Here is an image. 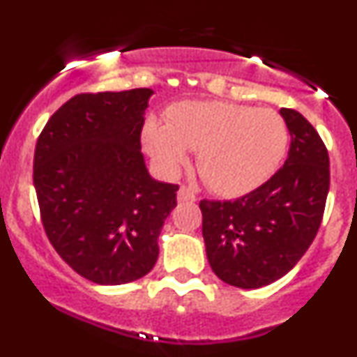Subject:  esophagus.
I'll list each match as a JSON object with an SVG mask.
<instances>
[{
	"instance_id": "1",
	"label": "esophagus",
	"mask_w": 357,
	"mask_h": 357,
	"mask_svg": "<svg viewBox=\"0 0 357 357\" xmlns=\"http://www.w3.org/2000/svg\"><path fill=\"white\" fill-rule=\"evenodd\" d=\"M195 200H197V195L190 188H186V186H181V188L178 190V202H179V204H188V202H195Z\"/></svg>"
}]
</instances>
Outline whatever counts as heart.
Masks as SVG:
<instances>
[{
  "label": "heart",
  "mask_w": 357,
  "mask_h": 357,
  "mask_svg": "<svg viewBox=\"0 0 357 357\" xmlns=\"http://www.w3.org/2000/svg\"><path fill=\"white\" fill-rule=\"evenodd\" d=\"M143 145L160 171L174 174L199 152L197 165L208 188L242 197L264 185L289 149V128L278 112L229 102H183L167 124L149 119Z\"/></svg>",
  "instance_id": "heart-1"
}]
</instances>
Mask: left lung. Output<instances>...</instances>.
I'll use <instances>...</instances> for the list:
<instances>
[{"label":"left lung","mask_w":357,"mask_h":357,"mask_svg":"<svg viewBox=\"0 0 357 357\" xmlns=\"http://www.w3.org/2000/svg\"><path fill=\"white\" fill-rule=\"evenodd\" d=\"M280 114L290 132L283 167L245 197L200 202L208 264L238 289H261L297 264L318 233L328 197L325 143L298 112Z\"/></svg>","instance_id":"1"}]
</instances>
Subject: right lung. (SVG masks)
Masks as SVG:
<instances>
[{
	"mask_svg": "<svg viewBox=\"0 0 357 357\" xmlns=\"http://www.w3.org/2000/svg\"><path fill=\"white\" fill-rule=\"evenodd\" d=\"M152 89L77 95L52 115L34 153L45 231L60 257L98 285L152 271L178 185L157 181L142 153Z\"/></svg>",
	"mask_w": 357,
	"mask_h": 357,
	"instance_id": "1",
	"label": "right lung"
}]
</instances>
